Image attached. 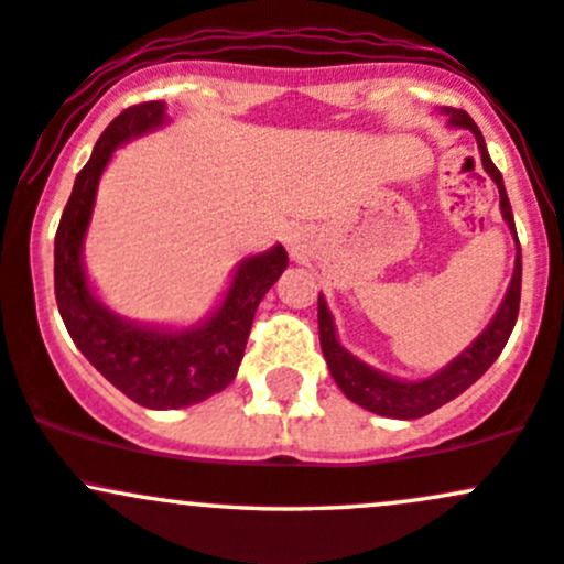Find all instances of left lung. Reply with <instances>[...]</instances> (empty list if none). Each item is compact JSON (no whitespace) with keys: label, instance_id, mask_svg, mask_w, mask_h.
<instances>
[{"label":"left lung","instance_id":"obj_1","mask_svg":"<svg viewBox=\"0 0 564 564\" xmlns=\"http://www.w3.org/2000/svg\"><path fill=\"white\" fill-rule=\"evenodd\" d=\"M444 115L449 118L452 126H459V129H470L476 134L478 153H481L484 169L489 172V177L495 180L500 191V209L502 217H506L508 228L517 236V226H513V212L511 204H508L506 185H502V174L498 172L492 159L487 153V144H484L481 131L474 123L465 110H454V107H444ZM519 299H522V250H519L517 239V265H513L511 284H508V293L502 299V304L495 314V319L489 323V328L465 349L457 360H452L449 366L444 368L435 377L422 379V381H398L387 373L373 371L371 366L357 360L355 355H349L341 344L336 341V330H333V317L325 306L323 295L317 301V323H319V344H323V355L328 360L330 377L336 379V384L341 387L344 395L349 401L362 405V409L373 411V414L392 416V420H420V416L430 414V411L441 409L444 403L454 401L457 395H463L476 379L484 377L489 366L498 360V355L506 347L508 336H511L513 325H517L519 317Z\"/></svg>","mask_w":564,"mask_h":564}]
</instances>
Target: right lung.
I'll return each instance as SVG.
<instances>
[{
	"label": "right lung",
	"instance_id": "add662e5",
	"mask_svg": "<svg viewBox=\"0 0 564 564\" xmlns=\"http://www.w3.org/2000/svg\"><path fill=\"white\" fill-rule=\"evenodd\" d=\"M163 123V101H142L112 120L96 142L90 161L77 174L56 231V304L62 319L90 366L144 409H185L231 384L245 357L256 308L282 276L288 252L282 245L247 258L236 271L226 301L202 328L163 333L123 323L90 295L83 274L86 236L96 185L126 139Z\"/></svg>",
	"mask_w": 564,
	"mask_h": 564
}]
</instances>
